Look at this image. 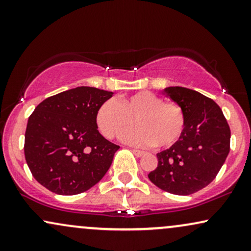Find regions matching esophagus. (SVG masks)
<instances>
[{"label":"esophagus","mask_w":251,"mask_h":251,"mask_svg":"<svg viewBox=\"0 0 251 251\" xmlns=\"http://www.w3.org/2000/svg\"><path fill=\"white\" fill-rule=\"evenodd\" d=\"M131 151H132V152H134V154H135L136 157H142V156H143V154L145 153L144 151H142V150H137V149H132Z\"/></svg>","instance_id":"34e87169"}]
</instances>
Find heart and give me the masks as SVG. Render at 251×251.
<instances>
[{
  "instance_id": "b5f03b06",
  "label": "heart",
  "mask_w": 251,
  "mask_h": 251,
  "mask_svg": "<svg viewBox=\"0 0 251 251\" xmlns=\"http://www.w3.org/2000/svg\"><path fill=\"white\" fill-rule=\"evenodd\" d=\"M137 126L122 135L126 143L160 149L171 148L180 140L186 126L184 109L176 102L164 101L149 91H142L119 100H107L95 114L98 129L104 137H119L132 123Z\"/></svg>"
}]
</instances>
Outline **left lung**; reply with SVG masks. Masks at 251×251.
I'll return each mask as SVG.
<instances>
[{
    "mask_svg": "<svg viewBox=\"0 0 251 251\" xmlns=\"http://www.w3.org/2000/svg\"><path fill=\"white\" fill-rule=\"evenodd\" d=\"M165 93L184 109L186 126L181 138L157 153L158 166L148 177L160 190L188 196L214 180L230 150V129L212 99L185 87Z\"/></svg>",
    "mask_w": 251,
    "mask_h": 251,
    "instance_id": "obj_1",
    "label": "left lung"
}]
</instances>
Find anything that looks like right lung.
<instances>
[{
    "instance_id": "1",
    "label": "right lung",
    "mask_w": 251,
    "mask_h": 251,
    "mask_svg": "<svg viewBox=\"0 0 251 251\" xmlns=\"http://www.w3.org/2000/svg\"><path fill=\"white\" fill-rule=\"evenodd\" d=\"M113 92L76 87L42 101L27 121L24 154L33 178L60 196L98 184L120 149L98 130L95 114Z\"/></svg>"
}]
</instances>
